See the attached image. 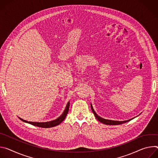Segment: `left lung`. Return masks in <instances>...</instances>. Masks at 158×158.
<instances>
[{
    "label": "left lung",
    "mask_w": 158,
    "mask_h": 158,
    "mask_svg": "<svg viewBox=\"0 0 158 158\" xmlns=\"http://www.w3.org/2000/svg\"><path fill=\"white\" fill-rule=\"evenodd\" d=\"M91 109H92V112H94V115L95 116L96 118L100 121V122H102V123L104 124H106V125H119V124H124V123H126V122H129L132 119H129V120H125V121H115V120H107V119H104L100 117H99L96 113L94 111L93 107H92V106L91 105Z\"/></svg>",
    "instance_id": "obj_1"
}]
</instances>
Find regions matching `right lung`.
Wrapping results in <instances>:
<instances>
[{
    "label": "right lung",
    "instance_id": "right-lung-1",
    "mask_svg": "<svg viewBox=\"0 0 158 158\" xmlns=\"http://www.w3.org/2000/svg\"><path fill=\"white\" fill-rule=\"evenodd\" d=\"M69 102H68L67 105H66V107L65 108V110L63 112V114L60 117H58V118H56V120H52V121H49V122H28V121H26L25 120H23L21 118L19 117L22 121L24 122H26V123H28V124H30L31 125H33V126H37V127H43V128H49V127H55V126H56L58 125H59L61 122H63L64 118H66V115L68 112V110H69Z\"/></svg>",
    "mask_w": 158,
    "mask_h": 158
}]
</instances>
